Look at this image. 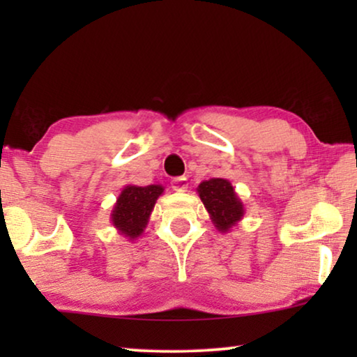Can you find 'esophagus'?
I'll return each instance as SVG.
<instances>
[{
	"label": "esophagus",
	"instance_id": "34e87169",
	"mask_svg": "<svg viewBox=\"0 0 357 357\" xmlns=\"http://www.w3.org/2000/svg\"><path fill=\"white\" fill-rule=\"evenodd\" d=\"M171 188H173V191L186 192L188 188H189L188 178H184V176H179V178H174L173 181H171Z\"/></svg>",
	"mask_w": 357,
	"mask_h": 357
}]
</instances>
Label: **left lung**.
<instances>
[{
  "label": "left lung",
  "mask_w": 357,
  "mask_h": 357,
  "mask_svg": "<svg viewBox=\"0 0 357 357\" xmlns=\"http://www.w3.org/2000/svg\"><path fill=\"white\" fill-rule=\"evenodd\" d=\"M208 217L220 234H228L245 215V206L228 179L212 178L197 186Z\"/></svg>",
  "instance_id": "obj_1"
}]
</instances>
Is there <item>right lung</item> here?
Here are the masks:
<instances>
[{"mask_svg": "<svg viewBox=\"0 0 357 357\" xmlns=\"http://www.w3.org/2000/svg\"><path fill=\"white\" fill-rule=\"evenodd\" d=\"M163 192L165 188L161 184L123 186L111 212V222L119 235H123L129 241L142 236L149 225L155 204Z\"/></svg>", "mask_w": 357, "mask_h": 357, "instance_id": "obj_1", "label": "right lung"}]
</instances>
